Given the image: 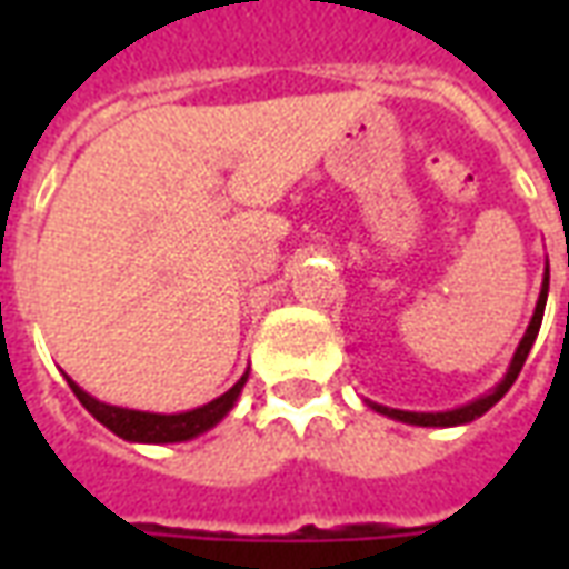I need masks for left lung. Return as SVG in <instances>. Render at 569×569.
Here are the masks:
<instances>
[{
    "mask_svg": "<svg viewBox=\"0 0 569 569\" xmlns=\"http://www.w3.org/2000/svg\"><path fill=\"white\" fill-rule=\"evenodd\" d=\"M546 298H549V268H546V280H542V289H539V301H537V310H533V320H530L525 338H521V345H518V350H515V357H512V362H509L506 378H502V381L497 383L490 393L478 396L476 402L453 408V411H436V415H427V411H399V408H383V406H375V402H369V406L375 408V411L387 415V418L402 420V423H415V427H460V423H469V420L481 418L488 408L497 406L502 396L509 393V387H512L515 378H518V371L525 369L527 353H530V347H533V341H537V335H539V326H542Z\"/></svg>",
    "mask_w": 569,
    "mask_h": 569,
    "instance_id": "8db88e82",
    "label": "left lung"
}]
</instances>
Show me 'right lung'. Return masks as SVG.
Listing matches in <instances>:
<instances>
[{
	"instance_id": "1",
	"label": "right lung",
	"mask_w": 569,
	"mask_h": 569,
	"mask_svg": "<svg viewBox=\"0 0 569 569\" xmlns=\"http://www.w3.org/2000/svg\"><path fill=\"white\" fill-rule=\"evenodd\" d=\"M249 371H243V378L222 393L219 399H212L207 406L191 408V411H182V415H151V411H133V408H118V406H106L100 399H93L91 393H84L79 383L67 378L72 393L79 396V402L93 418L100 420L103 427H109L116 436L128 441H149V445H163V441H188L212 429L219 420L234 408L237 396L243 390L247 383Z\"/></svg>"
}]
</instances>
